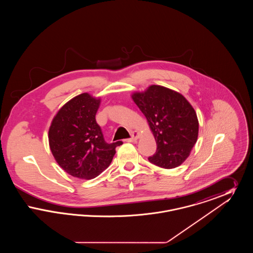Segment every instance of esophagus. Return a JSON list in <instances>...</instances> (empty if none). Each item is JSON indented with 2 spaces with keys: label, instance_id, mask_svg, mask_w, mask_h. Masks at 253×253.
I'll list each match as a JSON object with an SVG mask.
<instances>
[{
  "label": "esophagus",
  "instance_id": "esophagus-1",
  "mask_svg": "<svg viewBox=\"0 0 253 253\" xmlns=\"http://www.w3.org/2000/svg\"><path fill=\"white\" fill-rule=\"evenodd\" d=\"M139 132H132V137L131 138H128V139H126V141L127 142H135L137 139H138V137H139Z\"/></svg>",
  "mask_w": 253,
  "mask_h": 253
}]
</instances>
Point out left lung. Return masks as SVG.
Wrapping results in <instances>:
<instances>
[{
	"label": "left lung",
	"mask_w": 253,
	"mask_h": 253,
	"mask_svg": "<svg viewBox=\"0 0 253 253\" xmlns=\"http://www.w3.org/2000/svg\"><path fill=\"white\" fill-rule=\"evenodd\" d=\"M131 96L157 142V153L149 161L164 169L180 166L198 137L199 123L192 104L180 93L161 85H151Z\"/></svg>",
	"instance_id": "left-lung-1"
}]
</instances>
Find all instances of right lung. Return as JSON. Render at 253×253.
Wrapping results in <instances>:
<instances>
[{"mask_svg": "<svg viewBox=\"0 0 253 253\" xmlns=\"http://www.w3.org/2000/svg\"><path fill=\"white\" fill-rule=\"evenodd\" d=\"M100 97L84 93L73 97L58 111L49 127L52 155L67 173L93 179L108 168L118 141L108 144L96 121Z\"/></svg>", "mask_w": 253, "mask_h": 253, "instance_id": "right-lung-1", "label": "right lung"}]
</instances>
